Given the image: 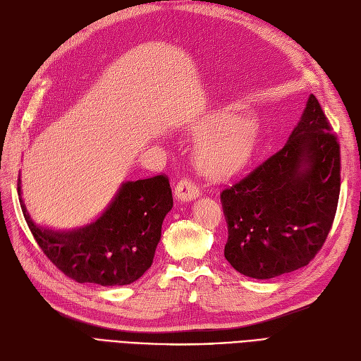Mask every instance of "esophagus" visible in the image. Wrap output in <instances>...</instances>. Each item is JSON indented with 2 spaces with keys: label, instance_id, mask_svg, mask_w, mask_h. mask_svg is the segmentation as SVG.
Here are the masks:
<instances>
[{
  "label": "esophagus",
  "instance_id": "34e87169",
  "mask_svg": "<svg viewBox=\"0 0 361 361\" xmlns=\"http://www.w3.org/2000/svg\"><path fill=\"white\" fill-rule=\"evenodd\" d=\"M200 188L197 187V183L192 182L190 178H183L178 182L176 188H174V197L180 202L185 200H192L195 197H199Z\"/></svg>",
  "mask_w": 361,
  "mask_h": 361
}]
</instances>
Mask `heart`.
<instances>
[{
    "label": "heart",
    "instance_id": "obj_1",
    "mask_svg": "<svg viewBox=\"0 0 361 361\" xmlns=\"http://www.w3.org/2000/svg\"><path fill=\"white\" fill-rule=\"evenodd\" d=\"M206 137L197 147V166L211 179H227L245 169L257 147V128L248 120L218 114L192 128Z\"/></svg>",
    "mask_w": 361,
    "mask_h": 361
}]
</instances>
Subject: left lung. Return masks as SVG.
<instances>
[{"mask_svg": "<svg viewBox=\"0 0 361 361\" xmlns=\"http://www.w3.org/2000/svg\"><path fill=\"white\" fill-rule=\"evenodd\" d=\"M341 192V146L313 94L288 143L220 194L224 257L272 279L309 265L329 236Z\"/></svg>", "mask_w": 361, "mask_h": 361, "instance_id": "obj_1", "label": "left lung"}]
</instances>
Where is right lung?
Returning a JSON list of instances; mask_svg holds the SVG:
<instances>
[{
    "label": "right lung",
    "instance_id": "1",
    "mask_svg": "<svg viewBox=\"0 0 361 361\" xmlns=\"http://www.w3.org/2000/svg\"><path fill=\"white\" fill-rule=\"evenodd\" d=\"M19 202L37 245L64 276L78 283L123 286L138 280L154 262L173 195L166 174L126 182L102 216L68 233L36 226L23 199Z\"/></svg>",
    "mask_w": 361,
    "mask_h": 361
}]
</instances>
